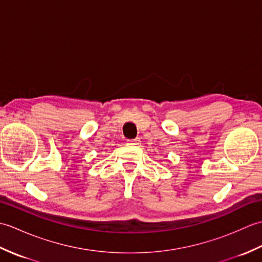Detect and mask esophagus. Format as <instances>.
Masks as SVG:
<instances>
[{"instance_id": "1", "label": "esophagus", "mask_w": 262, "mask_h": 262, "mask_svg": "<svg viewBox=\"0 0 262 262\" xmlns=\"http://www.w3.org/2000/svg\"><path fill=\"white\" fill-rule=\"evenodd\" d=\"M127 143L129 144V145H140V144H141V140H140V138H135V140L127 141Z\"/></svg>"}]
</instances>
